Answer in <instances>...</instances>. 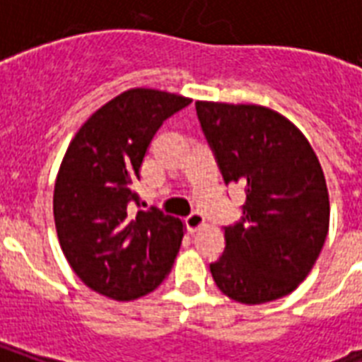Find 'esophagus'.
Segmentation results:
<instances>
[{
  "instance_id": "esophagus-1",
  "label": "esophagus",
  "mask_w": 362,
  "mask_h": 362,
  "mask_svg": "<svg viewBox=\"0 0 362 362\" xmlns=\"http://www.w3.org/2000/svg\"><path fill=\"white\" fill-rule=\"evenodd\" d=\"M204 226H206V220H204V216L201 212H192L186 218V227L189 229V233H197Z\"/></svg>"
}]
</instances>
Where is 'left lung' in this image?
Here are the masks:
<instances>
[{
    "instance_id": "obj_1",
    "label": "left lung",
    "mask_w": 362,
    "mask_h": 362,
    "mask_svg": "<svg viewBox=\"0 0 362 362\" xmlns=\"http://www.w3.org/2000/svg\"><path fill=\"white\" fill-rule=\"evenodd\" d=\"M199 122L226 184L246 192L242 220L226 227L210 272L242 304L289 295L308 276L329 233V192L308 139L261 105L197 101Z\"/></svg>"
}]
</instances>
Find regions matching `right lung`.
I'll use <instances>...</instances> for the list:
<instances>
[{"label": "right lung", "instance_id": "add662e5", "mask_svg": "<svg viewBox=\"0 0 362 362\" xmlns=\"http://www.w3.org/2000/svg\"><path fill=\"white\" fill-rule=\"evenodd\" d=\"M192 103L176 93L133 88L95 110L59 165L54 221L75 274L99 295L133 300L173 269L184 223L161 210H136L142 159L156 131Z\"/></svg>", "mask_w": 362, "mask_h": 362}]
</instances>
